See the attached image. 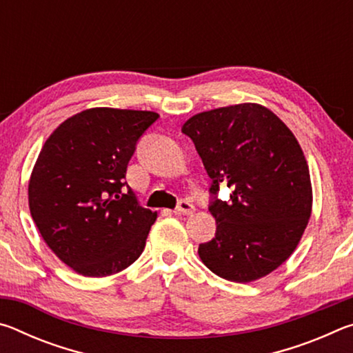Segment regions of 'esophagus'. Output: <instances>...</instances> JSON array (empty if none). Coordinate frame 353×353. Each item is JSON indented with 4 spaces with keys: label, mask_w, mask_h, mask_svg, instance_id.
I'll use <instances>...</instances> for the list:
<instances>
[{
    "label": "esophagus",
    "mask_w": 353,
    "mask_h": 353,
    "mask_svg": "<svg viewBox=\"0 0 353 353\" xmlns=\"http://www.w3.org/2000/svg\"><path fill=\"white\" fill-rule=\"evenodd\" d=\"M193 212H194V205L191 204L190 201H185V199L179 201L177 207L174 208V213L177 214H191Z\"/></svg>",
    "instance_id": "esophagus-1"
}]
</instances>
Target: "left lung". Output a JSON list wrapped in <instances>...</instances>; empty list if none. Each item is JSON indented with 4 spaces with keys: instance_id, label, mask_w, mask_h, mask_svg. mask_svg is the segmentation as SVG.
I'll list each match as a JSON object with an SVG mask.
<instances>
[{
    "instance_id": "left-lung-1",
    "label": "left lung",
    "mask_w": 353,
    "mask_h": 353,
    "mask_svg": "<svg viewBox=\"0 0 353 353\" xmlns=\"http://www.w3.org/2000/svg\"><path fill=\"white\" fill-rule=\"evenodd\" d=\"M182 132L212 179L208 210L216 234L198 254L216 276L248 283L294 252L312 214V182L301 146L266 107L236 104L191 117ZM232 190L229 201L219 187Z\"/></svg>"
}]
</instances>
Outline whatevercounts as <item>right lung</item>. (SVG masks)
<instances>
[{"mask_svg": "<svg viewBox=\"0 0 353 353\" xmlns=\"http://www.w3.org/2000/svg\"><path fill=\"white\" fill-rule=\"evenodd\" d=\"M155 112L83 110L46 140L29 181V210L65 265L87 277L126 270L145 249L157 212L140 205L126 179Z\"/></svg>", "mask_w": 353, "mask_h": 353, "instance_id": "right-lung-1", "label": "right lung"}]
</instances>
